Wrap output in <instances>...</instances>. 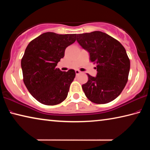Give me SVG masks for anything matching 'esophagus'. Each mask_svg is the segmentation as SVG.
I'll use <instances>...</instances> for the list:
<instances>
[{"label": "esophagus", "instance_id": "1", "mask_svg": "<svg viewBox=\"0 0 150 150\" xmlns=\"http://www.w3.org/2000/svg\"><path fill=\"white\" fill-rule=\"evenodd\" d=\"M80 73V71L79 70H75V74L76 75H78Z\"/></svg>", "mask_w": 150, "mask_h": 150}]
</instances>
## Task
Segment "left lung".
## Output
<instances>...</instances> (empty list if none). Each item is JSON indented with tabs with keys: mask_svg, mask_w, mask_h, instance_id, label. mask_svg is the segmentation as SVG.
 Here are the masks:
<instances>
[{
	"mask_svg": "<svg viewBox=\"0 0 150 150\" xmlns=\"http://www.w3.org/2000/svg\"><path fill=\"white\" fill-rule=\"evenodd\" d=\"M77 41L89 53L91 62L96 64V77L88 75L82 85L86 96L96 104L115 100L125 87L130 62L125 48L118 40L100 31L77 35Z\"/></svg>",
	"mask_w": 150,
	"mask_h": 150,
	"instance_id": "left-lung-1",
	"label": "left lung"
}]
</instances>
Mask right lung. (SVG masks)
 I'll list each match as a JSON object with an SVG mask.
<instances>
[{"instance_id":"right-lung-1","label":"right lung","mask_w":150,"mask_h":150,"mask_svg":"<svg viewBox=\"0 0 150 150\" xmlns=\"http://www.w3.org/2000/svg\"><path fill=\"white\" fill-rule=\"evenodd\" d=\"M76 34L45 32L29 43L21 60L25 85L32 96L45 105H55L67 98L75 77L73 69L62 71L56 67L66 47Z\"/></svg>"}]
</instances>
